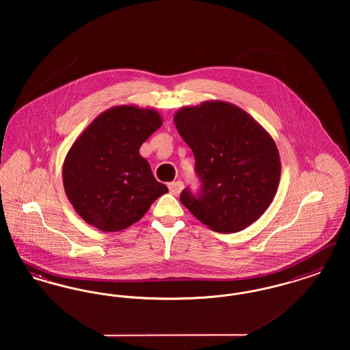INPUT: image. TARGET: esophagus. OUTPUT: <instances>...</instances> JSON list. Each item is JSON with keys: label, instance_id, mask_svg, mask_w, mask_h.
<instances>
[{"label": "esophagus", "instance_id": "34e87169", "mask_svg": "<svg viewBox=\"0 0 350 350\" xmlns=\"http://www.w3.org/2000/svg\"><path fill=\"white\" fill-rule=\"evenodd\" d=\"M167 187H169L170 194H173V196H178V194L183 191V181H174V183H169V185H167Z\"/></svg>", "mask_w": 350, "mask_h": 350}]
</instances>
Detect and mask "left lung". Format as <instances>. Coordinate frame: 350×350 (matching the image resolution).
Returning a JSON list of instances; mask_svg holds the SVG:
<instances>
[{
  "mask_svg": "<svg viewBox=\"0 0 350 350\" xmlns=\"http://www.w3.org/2000/svg\"><path fill=\"white\" fill-rule=\"evenodd\" d=\"M174 124L196 157L200 196L187 189L181 203L210 230L239 232L274 200L281 160L270 133L247 111L224 100L185 106Z\"/></svg>",
  "mask_w": 350,
  "mask_h": 350,
  "instance_id": "obj_1",
  "label": "left lung"
}]
</instances>
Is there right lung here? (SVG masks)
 <instances>
[{"instance_id": "1", "label": "right lung", "mask_w": 350, "mask_h": 350, "mask_svg": "<svg viewBox=\"0 0 350 350\" xmlns=\"http://www.w3.org/2000/svg\"><path fill=\"white\" fill-rule=\"evenodd\" d=\"M161 124L154 109L119 105L100 113L75 140L63 164V183L88 224L102 232L126 230L167 193L139 153Z\"/></svg>"}]
</instances>
